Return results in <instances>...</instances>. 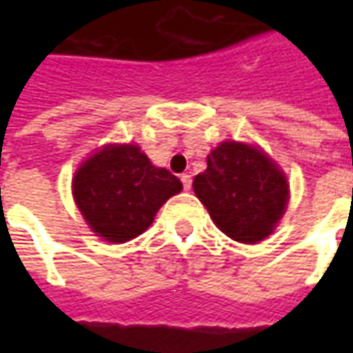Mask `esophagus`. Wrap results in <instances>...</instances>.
Instances as JSON below:
<instances>
[{"instance_id": "1", "label": "esophagus", "mask_w": 353, "mask_h": 353, "mask_svg": "<svg viewBox=\"0 0 353 353\" xmlns=\"http://www.w3.org/2000/svg\"><path fill=\"white\" fill-rule=\"evenodd\" d=\"M181 183H183L185 191H189L192 185V177L189 176V174H181Z\"/></svg>"}]
</instances>
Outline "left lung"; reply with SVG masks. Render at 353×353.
<instances>
[{
  "mask_svg": "<svg viewBox=\"0 0 353 353\" xmlns=\"http://www.w3.org/2000/svg\"><path fill=\"white\" fill-rule=\"evenodd\" d=\"M192 189L215 225L242 244L272 234L289 199L285 174L261 149L238 141H223L208 154Z\"/></svg>",
  "mask_w": 353,
  "mask_h": 353,
  "instance_id": "obj_1",
  "label": "left lung"
}]
</instances>
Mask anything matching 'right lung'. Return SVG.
I'll return each instance as SVG.
<instances>
[{
    "instance_id": "add662e5",
    "label": "right lung",
    "mask_w": 353,
    "mask_h": 353,
    "mask_svg": "<svg viewBox=\"0 0 353 353\" xmlns=\"http://www.w3.org/2000/svg\"><path fill=\"white\" fill-rule=\"evenodd\" d=\"M183 189L166 168H157L138 145L101 147L73 177V199L96 236L123 244L153 223L161 206Z\"/></svg>"
}]
</instances>
